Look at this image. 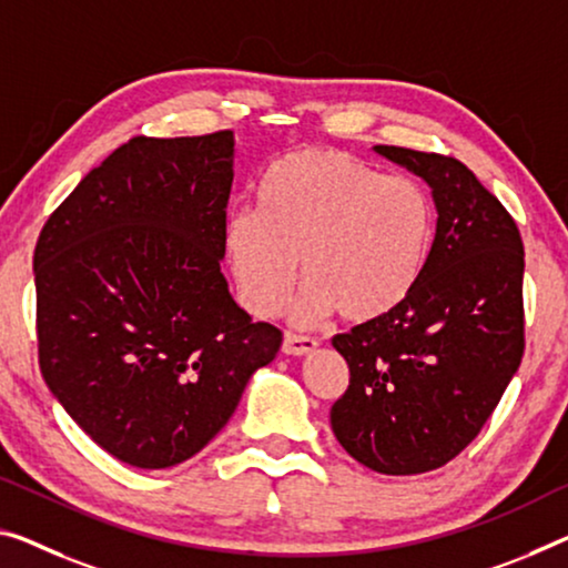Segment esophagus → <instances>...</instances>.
Masks as SVG:
<instances>
[{
  "instance_id": "esophagus-1",
  "label": "esophagus",
  "mask_w": 568,
  "mask_h": 568,
  "mask_svg": "<svg viewBox=\"0 0 568 568\" xmlns=\"http://www.w3.org/2000/svg\"><path fill=\"white\" fill-rule=\"evenodd\" d=\"M320 343L314 337H310V335H296V333H286L284 335V345H282V351L286 353V355H307V353H312L314 347H317Z\"/></svg>"
}]
</instances>
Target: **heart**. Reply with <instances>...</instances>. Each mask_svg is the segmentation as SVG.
<instances>
[{
	"label": "heart",
	"instance_id": "heart-1",
	"mask_svg": "<svg viewBox=\"0 0 568 568\" xmlns=\"http://www.w3.org/2000/svg\"><path fill=\"white\" fill-rule=\"evenodd\" d=\"M434 239L432 200L408 178L355 156L307 146L278 156L258 182V211L225 221V254L246 307L274 317L296 282V322L335 310L347 322L394 312L422 276Z\"/></svg>",
	"mask_w": 568,
	"mask_h": 568
}]
</instances>
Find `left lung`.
Here are the masks:
<instances>
[{
  "instance_id": "8db88e82",
  "label": "left lung",
  "mask_w": 568,
  "mask_h": 568,
  "mask_svg": "<svg viewBox=\"0 0 568 568\" xmlns=\"http://www.w3.org/2000/svg\"><path fill=\"white\" fill-rule=\"evenodd\" d=\"M375 152L432 187L439 217L414 292L386 317L333 337L351 386L329 424L373 473L422 475L475 439L518 371L526 251L513 215L455 156Z\"/></svg>"
}]
</instances>
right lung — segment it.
<instances>
[{
    "label": "right lung",
    "instance_id": "1",
    "mask_svg": "<svg viewBox=\"0 0 568 568\" xmlns=\"http://www.w3.org/2000/svg\"><path fill=\"white\" fill-rule=\"evenodd\" d=\"M233 132L132 136L78 182L34 246L40 373L121 462L164 469L229 424L282 347L221 274Z\"/></svg>",
    "mask_w": 568,
    "mask_h": 568
}]
</instances>
